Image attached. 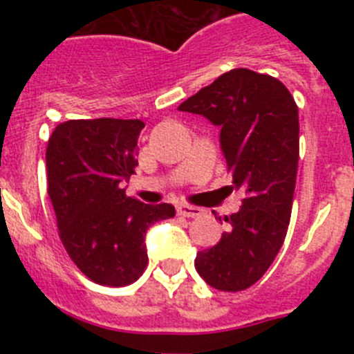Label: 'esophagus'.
I'll return each instance as SVG.
<instances>
[{"label":"esophagus","mask_w":354,"mask_h":354,"mask_svg":"<svg viewBox=\"0 0 354 354\" xmlns=\"http://www.w3.org/2000/svg\"><path fill=\"white\" fill-rule=\"evenodd\" d=\"M204 209L196 207V205H189V204H179L177 205V214L186 216V218H198L202 216Z\"/></svg>","instance_id":"obj_1"}]
</instances>
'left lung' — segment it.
<instances>
[{"label": "left lung", "instance_id": "8db88e82", "mask_svg": "<svg viewBox=\"0 0 354 354\" xmlns=\"http://www.w3.org/2000/svg\"><path fill=\"white\" fill-rule=\"evenodd\" d=\"M220 127V145L243 205L227 232L196 253L195 268L218 290L237 292L261 280L286 239L299 158L298 106L282 81L234 68L179 106Z\"/></svg>", "mask_w": 354, "mask_h": 354}]
</instances>
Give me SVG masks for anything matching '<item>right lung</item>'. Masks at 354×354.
Segmentation results:
<instances>
[{"label":"right lung","instance_id":"right-lung-1","mask_svg":"<svg viewBox=\"0 0 354 354\" xmlns=\"http://www.w3.org/2000/svg\"><path fill=\"white\" fill-rule=\"evenodd\" d=\"M142 120L93 118L56 126L46 149L48 195L68 257L99 286L124 287L145 270V234L174 218L171 204H143L122 187L138 167Z\"/></svg>","mask_w":354,"mask_h":354}]
</instances>
